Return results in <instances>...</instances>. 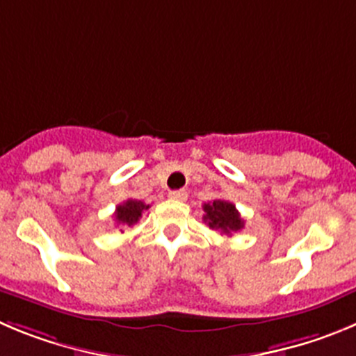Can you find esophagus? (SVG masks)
Instances as JSON below:
<instances>
[{"instance_id": "34e87169", "label": "esophagus", "mask_w": 356, "mask_h": 356, "mask_svg": "<svg viewBox=\"0 0 356 356\" xmlns=\"http://www.w3.org/2000/svg\"><path fill=\"white\" fill-rule=\"evenodd\" d=\"M170 198L179 202H184L188 198V191L186 189H175V191H170Z\"/></svg>"}]
</instances>
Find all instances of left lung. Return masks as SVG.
<instances>
[{"instance_id":"8db88e82","label":"left lung","mask_w":356,"mask_h":356,"mask_svg":"<svg viewBox=\"0 0 356 356\" xmlns=\"http://www.w3.org/2000/svg\"><path fill=\"white\" fill-rule=\"evenodd\" d=\"M204 221L209 228L221 232L223 235H232L244 228V219L241 218L238 211L232 202L214 200L204 204Z\"/></svg>"}]
</instances>
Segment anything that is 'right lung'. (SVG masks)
Here are the masks:
<instances>
[{
	"instance_id": "obj_1",
	"label": "right lung",
	"mask_w": 356,
	"mask_h": 356,
	"mask_svg": "<svg viewBox=\"0 0 356 356\" xmlns=\"http://www.w3.org/2000/svg\"><path fill=\"white\" fill-rule=\"evenodd\" d=\"M149 205L144 204V202L140 200H126L124 204L118 205L115 207V212H114V218H115V223L118 225H128V227H131V225H135L138 221V219L142 218V212L147 211Z\"/></svg>"
}]
</instances>
